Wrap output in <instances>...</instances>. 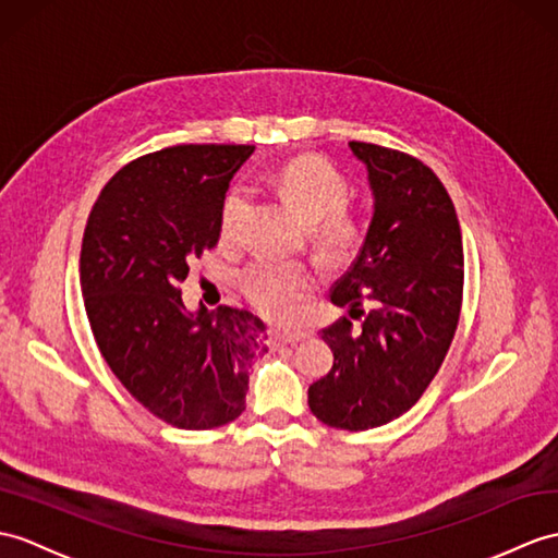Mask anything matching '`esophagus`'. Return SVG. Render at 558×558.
<instances>
[{"label": "esophagus", "instance_id": "esophagus-1", "mask_svg": "<svg viewBox=\"0 0 558 558\" xmlns=\"http://www.w3.org/2000/svg\"><path fill=\"white\" fill-rule=\"evenodd\" d=\"M302 340H304V335H300V332L288 335V332H276V330H270V332H268V340H266V344H268V347H274V349H278V347H282V344H294V342H302Z\"/></svg>", "mask_w": 558, "mask_h": 558}]
</instances>
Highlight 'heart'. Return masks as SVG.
I'll use <instances>...</instances> for the list:
<instances>
[{
  "label": "heart",
  "mask_w": 558,
  "mask_h": 558,
  "mask_svg": "<svg viewBox=\"0 0 558 558\" xmlns=\"http://www.w3.org/2000/svg\"><path fill=\"white\" fill-rule=\"evenodd\" d=\"M274 183L280 194L304 214L308 232L320 252L332 258L347 256L364 240V220L352 209L349 202V180L340 168L328 159L304 154L278 168ZM250 204V187L235 183L220 202L218 228L220 238L235 240L240 223ZM240 292L258 314L270 320H292L296 311L316 290V268L306 262H280V258L258 256L240 270Z\"/></svg>",
  "instance_id": "heart-1"
}]
</instances>
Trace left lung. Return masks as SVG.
Returning a JSON list of instances; mask_svg holds the SVG:
<instances>
[{
    "label": "left lung",
    "mask_w": 558,
    "mask_h": 558,
    "mask_svg": "<svg viewBox=\"0 0 558 558\" xmlns=\"http://www.w3.org/2000/svg\"><path fill=\"white\" fill-rule=\"evenodd\" d=\"M368 166L375 211L330 300L347 306L323 330L332 368L308 387L311 413L359 433L407 413L433 383L459 326L463 247L454 202L407 151L349 142Z\"/></svg>",
    "instance_id": "1"
}]
</instances>
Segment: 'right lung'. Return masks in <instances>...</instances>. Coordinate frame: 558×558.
Instances as JSON below:
<instances>
[{
  "label": "right lung",
  "mask_w": 558,
  "mask_h": 558,
  "mask_svg": "<svg viewBox=\"0 0 558 558\" xmlns=\"http://www.w3.org/2000/svg\"><path fill=\"white\" fill-rule=\"evenodd\" d=\"M252 145H173L116 173L87 216L81 288L89 328L116 378L142 407L183 430L244 411L264 323L250 311L190 314L183 282L214 250L230 178Z\"/></svg>",
  "instance_id": "right-lung-1"
}]
</instances>
